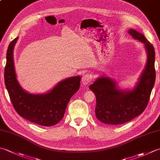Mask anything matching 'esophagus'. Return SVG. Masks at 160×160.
I'll return each instance as SVG.
<instances>
[{"label":"esophagus","instance_id":"1","mask_svg":"<svg viewBox=\"0 0 160 160\" xmlns=\"http://www.w3.org/2000/svg\"><path fill=\"white\" fill-rule=\"evenodd\" d=\"M93 80V76L91 74H85L84 76H82V82L84 84V85H87V84H90L91 82H92Z\"/></svg>","mask_w":160,"mask_h":160}]
</instances>
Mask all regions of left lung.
<instances>
[{"instance_id":"8db88e82","label":"left lung","mask_w":160,"mask_h":160,"mask_svg":"<svg viewBox=\"0 0 160 160\" xmlns=\"http://www.w3.org/2000/svg\"><path fill=\"white\" fill-rule=\"evenodd\" d=\"M128 33L134 39L144 44L147 62L133 89H119L116 82L104 76L98 78L89 86V89L96 95V117L107 124H124L143 113L155 82V53L153 46L136 30L129 29Z\"/></svg>"}]
</instances>
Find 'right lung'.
<instances>
[{
  "label": "right lung",
  "instance_id": "right-lung-1",
  "mask_svg": "<svg viewBox=\"0 0 160 160\" xmlns=\"http://www.w3.org/2000/svg\"><path fill=\"white\" fill-rule=\"evenodd\" d=\"M18 37L10 42L7 51L5 83L17 113L37 124L50 127L64 117L68 102L80 88L81 77L68 78L45 94H32L22 89L16 79L13 52Z\"/></svg>",
  "mask_w": 160,
  "mask_h": 160
}]
</instances>
